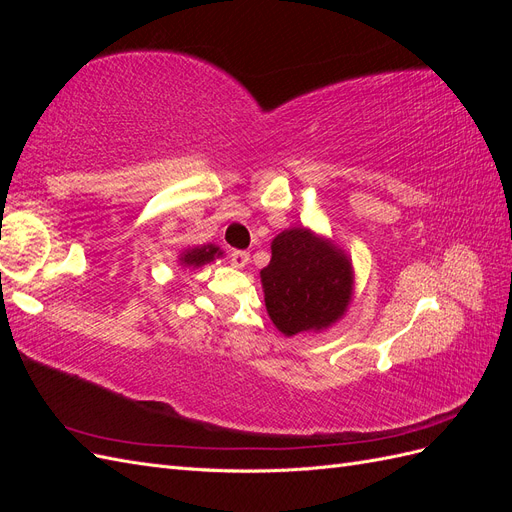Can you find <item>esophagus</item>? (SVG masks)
Returning a JSON list of instances; mask_svg holds the SVG:
<instances>
[{
	"label": "esophagus",
	"mask_w": 512,
	"mask_h": 512,
	"mask_svg": "<svg viewBox=\"0 0 512 512\" xmlns=\"http://www.w3.org/2000/svg\"><path fill=\"white\" fill-rule=\"evenodd\" d=\"M247 262H250V254H247V252L237 250V252L230 254V265H232V267L243 269V267H247Z\"/></svg>",
	"instance_id": "obj_1"
}]
</instances>
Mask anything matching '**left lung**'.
I'll return each instance as SVG.
<instances>
[{
  "label": "left lung",
  "instance_id": "1",
  "mask_svg": "<svg viewBox=\"0 0 512 512\" xmlns=\"http://www.w3.org/2000/svg\"><path fill=\"white\" fill-rule=\"evenodd\" d=\"M265 305L286 337L331 329L354 297L350 256L312 228L292 226L271 241V262L260 271Z\"/></svg>",
  "mask_w": 512,
  "mask_h": 512
}]
</instances>
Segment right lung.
<instances>
[{
  "label": "right lung",
  "instance_id": "obj_1",
  "mask_svg": "<svg viewBox=\"0 0 512 512\" xmlns=\"http://www.w3.org/2000/svg\"><path fill=\"white\" fill-rule=\"evenodd\" d=\"M224 252L220 250V245H192V247H185V250L179 254L177 262L185 269H198L203 265H209V262L222 258Z\"/></svg>",
  "mask_w": 512,
  "mask_h": 512
}]
</instances>
